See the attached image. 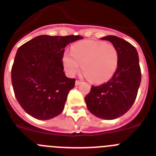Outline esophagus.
Segmentation results:
<instances>
[{
  "mask_svg": "<svg viewBox=\"0 0 156 156\" xmlns=\"http://www.w3.org/2000/svg\"><path fill=\"white\" fill-rule=\"evenodd\" d=\"M76 86H78L79 85V84H80L81 83V81L80 80H76Z\"/></svg>",
  "mask_w": 156,
  "mask_h": 156,
  "instance_id": "esophagus-1",
  "label": "esophagus"
}]
</instances>
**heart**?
I'll return each mask as SVG.
<instances>
[{"instance_id":"1","label":"heart","mask_w":156,"mask_h":156,"mask_svg":"<svg viewBox=\"0 0 156 156\" xmlns=\"http://www.w3.org/2000/svg\"><path fill=\"white\" fill-rule=\"evenodd\" d=\"M67 73L73 76L82 69L86 76L96 83H105L112 78L119 65V54L114 45L104 41L84 40L66 52L62 57Z\"/></svg>"}]
</instances>
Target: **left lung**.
Listing matches in <instances>:
<instances>
[{"instance_id": "obj_1", "label": "left lung", "mask_w": 156, "mask_h": 156, "mask_svg": "<svg viewBox=\"0 0 156 156\" xmlns=\"http://www.w3.org/2000/svg\"><path fill=\"white\" fill-rule=\"evenodd\" d=\"M101 39L108 40L116 47L119 65L109 81L92 86L84 99L91 114L102 119L112 120L122 116L133 105L141 83V68L138 52L131 44L114 35Z\"/></svg>"}]
</instances>
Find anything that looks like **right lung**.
<instances>
[{"instance_id": "right-lung-1", "label": "right lung", "mask_w": 156, "mask_h": 156, "mask_svg": "<svg viewBox=\"0 0 156 156\" xmlns=\"http://www.w3.org/2000/svg\"><path fill=\"white\" fill-rule=\"evenodd\" d=\"M82 38L80 35H39L18 48L11 82L15 98L27 114L48 120L62 113L76 81L63 72L64 48Z\"/></svg>"}]
</instances>
